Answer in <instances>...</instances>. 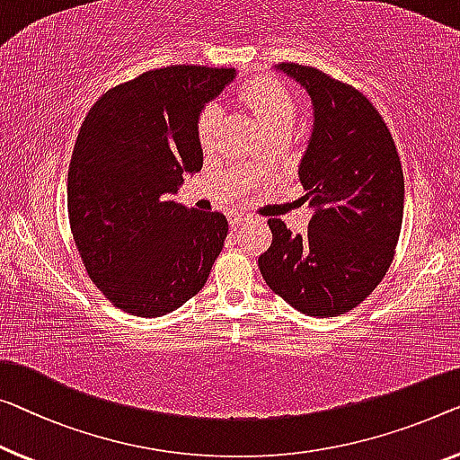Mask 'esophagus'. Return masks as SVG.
I'll return each mask as SVG.
<instances>
[{"label": "esophagus", "mask_w": 460, "mask_h": 460, "mask_svg": "<svg viewBox=\"0 0 460 460\" xmlns=\"http://www.w3.org/2000/svg\"><path fill=\"white\" fill-rule=\"evenodd\" d=\"M245 221H248V215H243V212H237V210L229 212V223H231V227H239V225H243Z\"/></svg>", "instance_id": "1"}]
</instances>
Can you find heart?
<instances>
[{"label": "heart", "instance_id": "b5f03b06", "mask_svg": "<svg viewBox=\"0 0 460 460\" xmlns=\"http://www.w3.org/2000/svg\"><path fill=\"white\" fill-rule=\"evenodd\" d=\"M239 101L253 113L260 126L266 129V134L274 132H291L297 119V102L289 93V88L280 84L279 80L256 76L245 80L239 86ZM221 119V111L217 105H207L198 115L196 134L198 142L204 150L215 146V136Z\"/></svg>", "mask_w": 460, "mask_h": 460}]
</instances>
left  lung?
<instances>
[{
  "label": "left lung",
  "instance_id": "1",
  "mask_svg": "<svg viewBox=\"0 0 460 460\" xmlns=\"http://www.w3.org/2000/svg\"><path fill=\"white\" fill-rule=\"evenodd\" d=\"M314 105V129L299 164L314 208L305 235L269 218L272 243L258 258L266 285L307 316L358 307L390 269L399 243L405 180L394 140L358 88L310 66L279 64Z\"/></svg>",
  "mask_w": 460,
  "mask_h": 460
}]
</instances>
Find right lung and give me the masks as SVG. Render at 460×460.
I'll list each match as a JSON object with an SVG mask.
<instances>
[{
	"label": "right lung",
	"mask_w": 460,
	"mask_h": 460,
	"mask_svg": "<svg viewBox=\"0 0 460 460\" xmlns=\"http://www.w3.org/2000/svg\"><path fill=\"white\" fill-rule=\"evenodd\" d=\"M233 78V67H156L107 91L82 123L67 171L72 235L93 283L132 316L186 304L223 250V212L164 194L202 169L198 115Z\"/></svg>",
	"instance_id": "add662e5"
}]
</instances>
